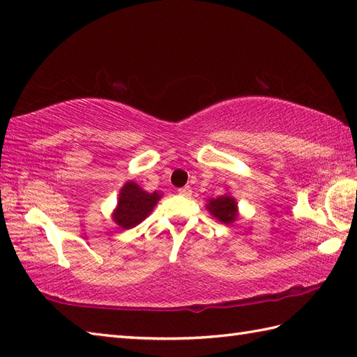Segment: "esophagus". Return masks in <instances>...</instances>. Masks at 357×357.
<instances>
[{
	"instance_id": "esophagus-1",
	"label": "esophagus",
	"mask_w": 357,
	"mask_h": 357,
	"mask_svg": "<svg viewBox=\"0 0 357 357\" xmlns=\"http://www.w3.org/2000/svg\"><path fill=\"white\" fill-rule=\"evenodd\" d=\"M178 193H179L181 196H184V198H188V196L192 195V188L188 187V185H185V187H183V188H179Z\"/></svg>"
}]
</instances>
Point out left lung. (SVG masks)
<instances>
[{
	"label": "left lung",
	"mask_w": 357,
	"mask_h": 357,
	"mask_svg": "<svg viewBox=\"0 0 357 357\" xmlns=\"http://www.w3.org/2000/svg\"><path fill=\"white\" fill-rule=\"evenodd\" d=\"M206 207L213 218L224 224H231L238 218V204L230 195H222L218 196V198L208 199Z\"/></svg>",
	"instance_id": "left-lung-1"
}]
</instances>
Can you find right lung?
Returning <instances> with one entry per match:
<instances>
[{
	"instance_id": "right-lung-1",
	"label": "right lung",
	"mask_w": 357,
	"mask_h": 357,
	"mask_svg": "<svg viewBox=\"0 0 357 357\" xmlns=\"http://www.w3.org/2000/svg\"><path fill=\"white\" fill-rule=\"evenodd\" d=\"M159 198L161 195L158 192L149 193L133 181H128L119 192L118 207L113 211V221L126 230L133 229L151 213Z\"/></svg>"
}]
</instances>
